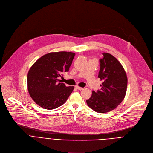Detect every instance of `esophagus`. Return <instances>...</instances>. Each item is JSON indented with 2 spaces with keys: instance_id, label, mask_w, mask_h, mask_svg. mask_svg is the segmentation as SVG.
Here are the masks:
<instances>
[{
  "instance_id": "1",
  "label": "esophagus",
  "mask_w": 153,
  "mask_h": 153,
  "mask_svg": "<svg viewBox=\"0 0 153 153\" xmlns=\"http://www.w3.org/2000/svg\"><path fill=\"white\" fill-rule=\"evenodd\" d=\"M75 88L76 89H78V90H82L83 88H81V87H79V86H75Z\"/></svg>"
}]
</instances>
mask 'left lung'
<instances>
[{"label": "left lung", "instance_id": "left-lung-1", "mask_svg": "<svg viewBox=\"0 0 153 153\" xmlns=\"http://www.w3.org/2000/svg\"><path fill=\"white\" fill-rule=\"evenodd\" d=\"M100 59L98 78L103 81L100 91H92L87 104L98 113H106L115 109L123 100L127 89L128 78L123 67L114 56L103 53Z\"/></svg>", "mask_w": 153, "mask_h": 153}]
</instances>
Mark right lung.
Masks as SVG:
<instances>
[{
  "label": "right lung",
  "instance_id": "right-lung-1",
  "mask_svg": "<svg viewBox=\"0 0 153 153\" xmlns=\"http://www.w3.org/2000/svg\"><path fill=\"white\" fill-rule=\"evenodd\" d=\"M75 53L67 52H51L33 64L27 75L29 94L35 102L46 109L62 105L74 87H67L60 78L69 71Z\"/></svg>",
  "mask_w": 153,
  "mask_h": 153
}]
</instances>
